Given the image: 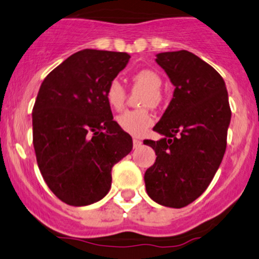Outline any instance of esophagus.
<instances>
[{"instance_id": "esophagus-1", "label": "esophagus", "mask_w": 259, "mask_h": 259, "mask_svg": "<svg viewBox=\"0 0 259 259\" xmlns=\"http://www.w3.org/2000/svg\"><path fill=\"white\" fill-rule=\"evenodd\" d=\"M142 145V142H141V139H138V138H133V148H135V149H137V148H139Z\"/></svg>"}]
</instances>
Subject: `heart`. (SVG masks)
Wrapping results in <instances>:
<instances>
[{
	"mask_svg": "<svg viewBox=\"0 0 259 259\" xmlns=\"http://www.w3.org/2000/svg\"><path fill=\"white\" fill-rule=\"evenodd\" d=\"M132 83L136 88H141L147 91L148 94L144 95L143 106L158 105L160 103L161 91V78L153 69H141L132 74ZM105 99L111 109L121 110L124 106L127 99V92L122 85L120 80L112 79L107 84L105 91ZM118 124L122 130L131 135H142L153 124L154 117L147 110H131L126 111L117 117Z\"/></svg>",
	"mask_w": 259,
	"mask_h": 259,
	"instance_id": "b5f03b06",
	"label": "heart"
}]
</instances>
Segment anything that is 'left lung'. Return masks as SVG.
Segmentation results:
<instances>
[{
  "instance_id": "1",
  "label": "left lung",
  "mask_w": 259,
  "mask_h": 259,
  "mask_svg": "<svg viewBox=\"0 0 259 259\" xmlns=\"http://www.w3.org/2000/svg\"><path fill=\"white\" fill-rule=\"evenodd\" d=\"M155 61L175 91L153 128L164 137L144 141L156 154L145 190L158 204L182 208L207 190L222 164L231 110L222 75L192 52H161Z\"/></svg>"
}]
</instances>
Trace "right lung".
Here are the masks:
<instances>
[{"instance_id":"1","label":"right lung","mask_w":259,"mask_h":259,"mask_svg":"<svg viewBox=\"0 0 259 259\" xmlns=\"http://www.w3.org/2000/svg\"><path fill=\"white\" fill-rule=\"evenodd\" d=\"M126 52L78 51L48 74L33 109L37 166L57 198L83 207L103 199L111 168L132 150L114 121L107 84L127 66Z\"/></svg>"}]
</instances>
